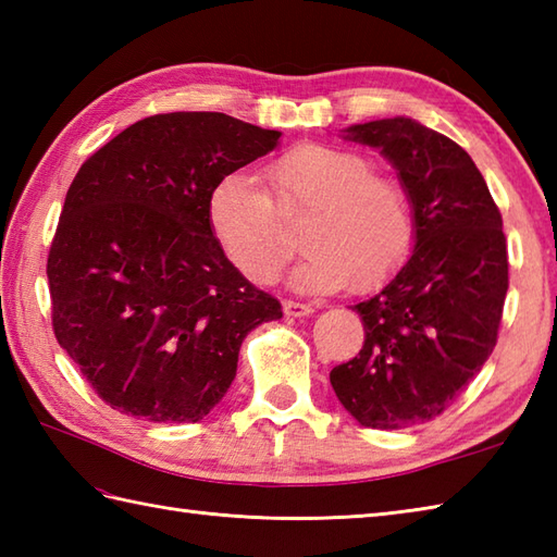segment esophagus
Returning <instances> with one entry per match:
<instances>
[{"instance_id": "1", "label": "esophagus", "mask_w": 557, "mask_h": 557, "mask_svg": "<svg viewBox=\"0 0 557 557\" xmlns=\"http://www.w3.org/2000/svg\"><path fill=\"white\" fill-rule=\"evenodd\" d=\"M285 313L292 318H304V315H311L313 313V306L311 304H301V301H285Z\"/></svg>"}]
</instances>
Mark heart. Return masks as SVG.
I'll list each match as a JSON object with an SVG mask.
<instances>
[{"instance_id":"heart-1","label":"heart","mask_w":557,"mask_h":557,"mask_svg":"<svg viewBox=\"0 0 557 557\" xmlns=\"http://www.w3.org/2000/svg\"><path fill=\"white\" fill-rule=\"evenodd\" d=\"M268 188L251 174H227L210 196V227L239 272L268 285L297 251L287 224L306 215V253L294 285L309 292L381 287L411 253L417 222L409 191L375 170L366 152L304 144L265 170Z\"/></svg>"}]
</instances>
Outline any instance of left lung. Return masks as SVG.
Returning a JSON list of instances; mask_svg holds the SVG:
<instances>
[{
    "instance_id": "8db88e82",
    "label": "left lung",
    "mask_w": 557,
    "mask_h": 557,
    "mask_svg": "<svg viewBox=\"0 0 557 557\" xmlns=\"http://www.w3.org/2000/svg\"><path fill=\"white\" fill-rule=\"evenodd\" d=\"M381 148L411 198L417 244L383 292L354 306L366 339L330 371L366 429H407L443 413L498 342L507 294L503 215L474 160L407 116L347 128Z\"/></svg>"
}]
</instances>
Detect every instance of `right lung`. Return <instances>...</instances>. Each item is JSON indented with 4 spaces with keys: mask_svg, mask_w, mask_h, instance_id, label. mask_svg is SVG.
I'll return each mask as SVG.
<instances>
[{
    "mask_svg": "<svg viewBox=\"0 0 557 557\" xmlns=\"http://www.w3.org/2000/svg\"><path fill=\"white\" fill-rule=\"evenodd\" d=\"M277 138L222 112H170L81 164L47 256L52 330L112 409L200 421L230 389L244 337L282 318L230 263L208 215L224 176Z\"/></svg>",
    "mask_w": 557,
    "mask_h": 557,
    "instance_id": "1",
    "label": "right lung"
}]
</instances>
